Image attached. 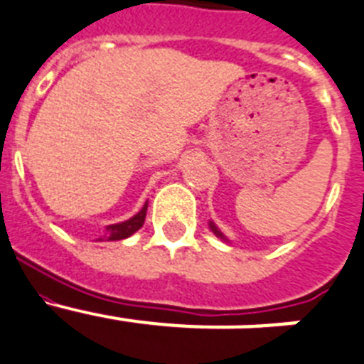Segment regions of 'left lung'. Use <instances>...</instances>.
Here are the masks:
<instances>
[{"label": "left lung", "mask_w": 364, "mask_h": 364, "mask_svg": "<svg viewBox=\"0 0 364 364\" xmlns=\"http://www.w3.org/2000/svg\"><path fill=\"white\" fill-rule=\"evenodd\" d=\"M208 227H210V230H213V232H214V235L218 236V238H220V240H223V242H225V243H230V240L227 238V236L223 235V232H221L220 229H218V225H216V223H214L213 220L208 221Z\"/></svg>", "instance_id": "1"}]
</instances>
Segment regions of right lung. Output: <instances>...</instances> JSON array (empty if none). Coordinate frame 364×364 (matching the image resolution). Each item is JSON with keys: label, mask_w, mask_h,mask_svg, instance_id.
Returning <instances> with one entry per match:
<instances>
[{"label": "right lung", "mask_w": 364, "mask_h": 364, "mask_svg": "<svg viewBox=\"0 0 364 364\" xmlns=\"http://www.w3.org/2000/svg\"><path fill=\"white\" fill-rule=\"evenodd\" d=\"M146 208H148V201L143 205V208H141L135 216L129 218V220L121 221V223H113V225H107L104 240H107V242H117V240H124L128 238V236L134 235V232H137L144 223ZM99 242H102V238H99Z\"/></svg>", "instance_id": "obj_1"}]
</instances>
